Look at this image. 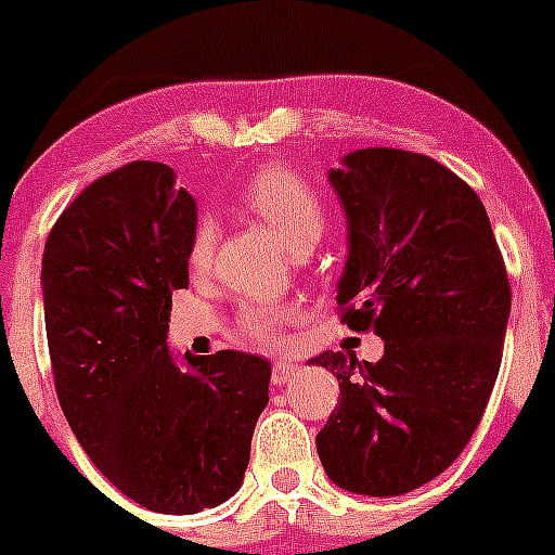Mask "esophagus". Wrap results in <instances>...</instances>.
Listing matches in <instances>:
<instances>
[{
	"label": "esophagus",
	"instance_id": "34e87169",
	"mask_svg": "<svg viewBox=\"0 0 555 555\" xmlns=\"http://www.w3.org/2000/svg\"><path fill=\"white\" fill-rule=\"evenodd\" d=\"M298 371H300L298 362H293V360H276V362H273L271 382L276 384V386H282V384H287L289 378H293Z\"/></svg>",
	"mask_w": 555,
	"mask_h": 555
}]
</instances>
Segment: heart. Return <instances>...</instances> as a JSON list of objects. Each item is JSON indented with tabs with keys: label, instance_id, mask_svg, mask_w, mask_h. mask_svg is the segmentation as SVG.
<instances>
[{
	"label": "heart",
	"instance_id": "b5f03b06",
	"mask_svg": "<svg viewBox=\"0 0 555 555\" xmlns=\"http://www.w3.org/2000/svg\"><path fill=\"white\" fill-rule=\"evenodd\" d=\"M242 201L246 209L266 222L284 244L293 251L313 246L322 236L324 211L319 204L317 193L298 177V173L279 169L257 171L249 182L244 184ZM211 255H215V231L211 225H198L190 242L188 262L195 273L209 271ZM298 317V309L289 304H262L251 306L244 313V330L257 344H271L282 335L293 319Z\"/></svg>",
	"mask_w": 555,
	"mask_h": 555
}]
</instances>
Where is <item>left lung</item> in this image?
<instances>
[{
	"mask_svg": "<svg viewBox=\"0 0 555 555\" xmlns=\"http://www.w3.org/2000/svg\"><path fill=\"white\" fill-rule=\"evenodd\" d=\"M346 215L344 322L384 340L378 362L322 351L340 397L317 435L327 478L400 496L464 451L502 362L511 284L478 193L427 155L365 147L327 171Z\"/></svg>",
	"mask_w": 555,
	"mask_h": 555,
	"instance_id": "8db88e82",
	"label": "left lung"
}]
</instances>
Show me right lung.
Returning <instances> with one entry per match:
<instances>
[{
	"instance_id": "right-lung-1",
	"label": "right lung",
	"mask_w": 555,
	"mask_h": 555,
	"mask_svg": "<svg viewBox=\"0 0 555 555\" xmlns=\"http://www.w3.org/2000/svg\"><path fill=\"white\" fill-rule=\"evenodd\" d=\"M198 211L171 166L133 160L88 184L50 231L42 304L55 391L102 475L155 513L190 516L242 489L271 362L179 360L171 293L188 287Z\"/></svg>"
}]
</instances>
